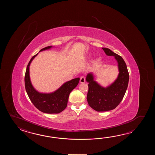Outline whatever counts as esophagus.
Here are the masks:
<instances>
[{
  "label": "esophagus",
  "mask_w": 155,
  "mask_h": 155,
  "mask_svg": "<svg viewBox=\"0 0 155 155\" xmlns=\"http://www.w3.org/2000/svg\"><path fill=\"white\" fill-rule=\"evenodd\" d=\"M85 82V78L84 76H81L80 79V83H84Z\"/></svg>",
  "instance_id": "esophagus-1"
}]
</instances>
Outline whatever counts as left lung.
<instances>
[{"instance_id": "obj_1", "label": "left lung", "mask_w": 155, "mask_h": 155, "mask_svg": "<svg viewBox=\"0 0 155 155\" xmlns=\"http://www.w3.org/2000/svg\"><path fill=\"white\" fill-rule=\"evenodd\" d=\"M108 56H114L119 64V74L115 81L104 88L94 80L91 73L86 76L89 82L87 100L89 106L97 111H106L115 109L122 101L128 86L129 74L122 57L108 48H102Z\"/></svg>"}]
</instances>
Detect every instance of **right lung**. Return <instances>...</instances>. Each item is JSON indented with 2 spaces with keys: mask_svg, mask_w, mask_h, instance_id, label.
<instances>
[{
  "mask_svg": "<svg viewBox=\"0 0 155 155\" xmlns=\"http://www.w3.org/2000/svg\"><path fill=\"white\" fill-rule=\"evenodd\" d=\"M50 48L51 46H47L40 51L49 49ZM38 54L31 58L26 68L24 81L27 94L33 105L40 111L47 114H59L66 108L70 93L78 85L80 78H78L65 82L56 91L51 94L38 92L31 85L29 77L30 64Z\"/></svg>",
  "mask_w": 155,
  "mask_h": 155,
  "instance_id": "right-lung-1",
  "label": "right lung"
}]
</instances>
